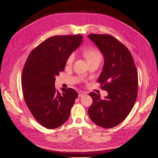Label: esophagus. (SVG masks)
I'll return each mask as SVG.
<instances>
[{"mask_svg": "<svg viewBox=\"0 0 158 158\" xmlns=\"http://www.w3.org/2000/svg\"><path fill=\"white\" fill-rule=\"evenodd\" d=\"M85 95H86V93H85V92H81V93L79 94V98H81V97H82V96H85Z\"/></svg>", "mask_w": 158, "mask_h": 158, "instance_id": "esophagus-1", "label": "esophagus"}]
</instances>
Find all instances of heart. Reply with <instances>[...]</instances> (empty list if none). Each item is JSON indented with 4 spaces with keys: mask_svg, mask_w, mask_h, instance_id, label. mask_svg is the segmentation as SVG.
<instances>
[{
    "mask_svg": "<svg viewBox=\"0 0 158 158\" xmlns=\"http://www.w3.org/2000/svg\"><path fill=\"white\" fill-rule=\"evenodd\" d=\"M83 56L85 59L88 64L93 62L98 61L99 62L102 60V54L101 51L96 48H89L84 50ZM75 59V54L73 52L71 54L67 57L66 60V64L67 65H71Z\"/></svg>",
    "mask_w": 158,
    "mask_h": 158,
    "instance_id": "heart-1",
    "label": "heart"
}]
</instances>
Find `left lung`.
Returning <instances> with one entry per match:
<instances>
[{"mask_svg":"<svg viewBox=\"0 0 158 158\" xmlns=\"http://www.w3.org/2000/svg\"><path fill=\"white\" fill-rule=\"evenodd\" d=\"M88 37L102 53L104 64L98 83L108 95L90 93L93 103L89 116L96 125L103 128L114 127L129 115L138 96V76L132 56L124 45L109 34H91Z\"/></svg>","mask_w":158,"mask_h":158,"instance_id":"left-lung-1","label":"left lung"}]
</instances>
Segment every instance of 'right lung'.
<instances>
[{
	"label": "right lung",
	"mask_w": 158,
	"mask_h": 158,
	"mask_svg": "<svg viewBox=\"0 0 158 158\" xmlns=\"http://www.w3.org/2000/svg\"><path fill=\"white\" fill-rule=\"evenodd\" d=\"M82 39L80 34L51 37L32 51L24 64L21 78L24 99L34 118L46 128L65 123L78 96L72 88H62L60 94L55 81Z\"/></svg>",
	"instance_id": "1"
}]
</instances>
